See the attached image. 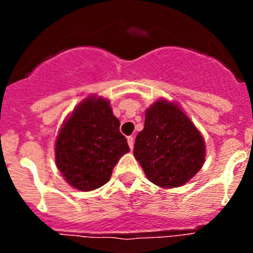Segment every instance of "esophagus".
Returning <instances> with one entry per match:
<instances>
[{
    "label": "esophagus",
    "mask_w": 253,
    "mask_h": 253,
    "mask_svg": "<svg viewBox=\"0 0 253 253\" xmlns=\"http://www.w3.org/2000/svg\"><path fill=\"white\" fill-rule=\"evenodd\" d=\"M127 143H128V147H129V149H133V145H134V138L132 136H129V137H127Z\"/></svg>",
    "instance_id": "obj_1"
}]
</instances>
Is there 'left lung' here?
I'll return each instance as SVG.
<instances>
[{"instance_id": "obj_1", "label": "left lung", "mask_w": 253, "mask_h": 253, "mask_svg": "<svg viewBox=\"0 0 253 253\" xmlns=\"http://www.w3.org/2000/svg\"><path fill=\"white\" fill-rule=\"evenodd\" d=\"M133 155L154 185L178 187L203 167L206 143L180 106L162 99L145 111L144 128L137 134Z\"/></svg>"}]
</instances>
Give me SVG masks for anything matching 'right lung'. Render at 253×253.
<instances>
[{"mask_svg":"<svg viewBox=\"0 0 253 253\" xmlns=\"http://www.w3.org/2000/svg\"><path fill=\"white\" fill-rule=\"evenodd\" d=\"M129 152L109 100L84 99L63 122L55 143L56 165L79 191H93L110 180L120 158Z\"/></svg>","mask_w":253,"mask_h":253,"instance_id":"right-lung-1","label":"right lung"}]
</instances>
